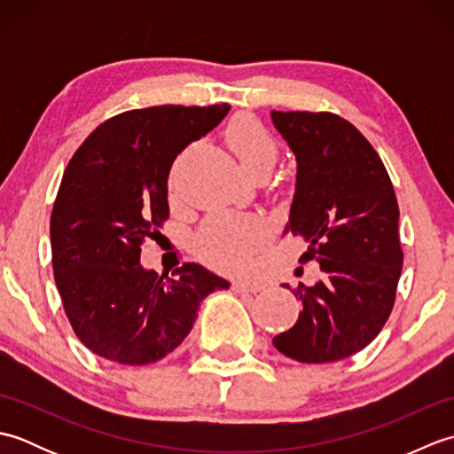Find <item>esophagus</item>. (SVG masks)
Here are the masks:
<instances>
[{
	"mask_svg": "<svg viewBox=\"0 0 454 454\" xmlns=\"http://www.w3.org/2000/svg\"><path fill=\"white\" fill-rule=\"evenodd\" d=\"M262 285H257V283H234L232 285V291L234 293H259L262 291Z\"/></svg>",
	"mask_w": 454,
	"mask_h": 454,
	"instance_id": "34e87169",
	"label": "esophagus"
}]
</instances>
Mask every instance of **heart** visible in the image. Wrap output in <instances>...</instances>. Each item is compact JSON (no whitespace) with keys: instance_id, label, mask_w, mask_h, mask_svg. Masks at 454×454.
Listing matches in <instances>:
<instances>
[{"instance_id":"b5f03b06","label":"heart","mask_w":454,"mask_h":454,"mask_svg":"<svg viewBox=\"0 0 454 454\" xmlns=\"http://www.w3.org/2000/svg\"><path fill=\"white\" fill-rule=\"evenodd\" d=\"M226 142L239 166L249 176L271 171L278 158V146L257 119L239 114L226 129ZM267 238L265 226L257 218L242 215H216L205 222L199 244L205 255L224 271L242 273Z\"/></svg>"}]
</instances>
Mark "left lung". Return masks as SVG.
<instances>
[{"label": "left lung", "instance_id": "8db88e82", "mask_svg": "<svg viewBox=\"0 0 454 454\" xmlns=\"http://www.w3.org/2000/svg\"><path fill=\"white\" fill-rule=\"evenodd\" d=\"M271 121L296 160L283 236H302L301 262L322 271L312 286L298 283L302 310L273 345L301 363L340 361L364 349L392 312L403 262L398 200L379 153L351 122L306 111H271Z\"/></svg>", "mask_w": 454, "mask_h": 454}]
</instances>
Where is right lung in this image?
Instances as JSON below:
<instances>
[{
  "mask_svg": "<svg viewBox=\"0 0 454 454\" xmlns=\"http://www.w3.org/2000/svg\"><path fill=\"white\" fill-rule=\"evenodd\" d=\"M228 111L222 103L121 113L67 163L51 216L54 278L75 335L103 359H163L189 335L200 302L230 286L199 263L176 269V278L140 263V244L169 216L173 160Z\"/></svg>",
  "mask_w": 454,
  "mask_h": 454,
  "instance_id": "1",
  "label": "right lung"
}]
</instances>
